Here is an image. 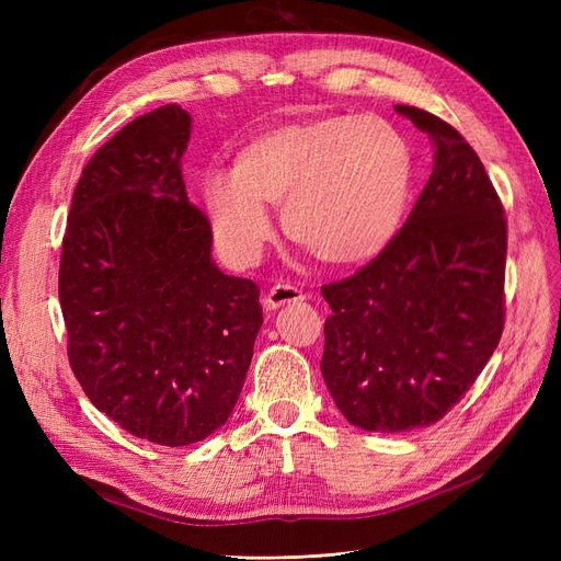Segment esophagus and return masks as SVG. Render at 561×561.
I'll use <instances>...</instances> for the list:
<instances>
[{"label":"esophagus","instance_id":"esophagus-1","mask_svg":"<svg viewBox=\"0 0 561 561\" xmlns=\"http://www.w3.org/2000/svg\"><path fill=\"white\" fill-rule=\"evenodd\" d=\"M295 301H304V293L297 290L293 285H285V283H276L274 287H268L262 297V307L266 311H276L285 304H295Z\"/></svg>","mask_w":561,"mask_h":561}]
</instances>
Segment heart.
<instances>
[{
	"mask_svg": "<svg viewBox=\"0 0 561 561\" xmlns=\"http://www.w3.org/2000/svg\"><path fill=\"white\" fill-rule=\"evenodd\" d=\"M412 149L377 114L283 124L245 142L231 171L210 168L201 192L215 241L236 264H252L283 227L330 264L375 260L396 239L412 190Z\"/></svg>",
	"mask_w": 561,
	"mask_h": 561,
	"instance_id": "heart-1",
	"label": "heart"
}]
</instances>
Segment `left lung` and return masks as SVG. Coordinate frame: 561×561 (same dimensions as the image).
Masks as SVG:
<instances>
[{"instance_id":"left-lung-1","label":"left lung","mask_w":561,"mask_h":561,"mask_svg":"<svg viewBox=\"0 0 561 561\" xmlns=\"http://www.w3.org/2000/svg\"><path fill=\"white\" fill-rule=\"evenodd\" d=\"M396 110L431 138V180L379 257L322 287L332 309L322 379L369 433L443 419L496 351L505 318L507 229L480 157L435 114Z\"/></svg>"}]
</instances>
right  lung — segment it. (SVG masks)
Wrapping results in <instances>:
<instances>
[{
  "label": "right lung",
  "instance_id": "obj_1",
  "mask_svg": "<svg viewBox=\"0 0 561 561\" xmlns=\"http://www.w3.org/2000/svg\"><path fill=\"white\" fill-rule=\"evenodd\" d=\"M192 116L165 105L95 151L72 196L58 295L83 393L135 437L194 445L225 426L262 328L260 287L213 260L186 198Z\"/></svg>",
  "mask_w": 561,
  "mask_h": 561
}]
</instances>
